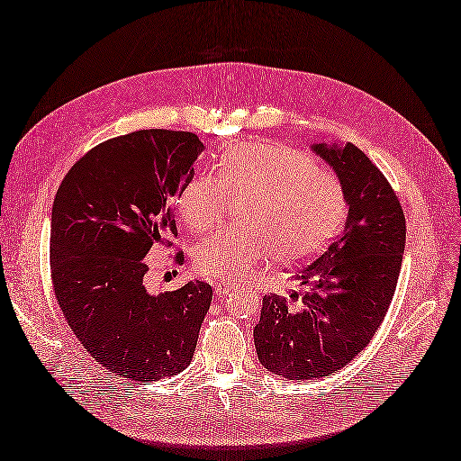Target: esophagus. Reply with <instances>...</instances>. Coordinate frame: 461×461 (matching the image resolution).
I'll use <instances>...</instances> for the list:
<instances>
[{"label": "esophagus", "mask_w": 461, "mask_h": 461, "mask_svg": "<svg viewBox=\"0 0 461 461\" xmlns=\"http://www.w3.org/2000/svg\"><path fill=\"white\" fill-rule=\"evenodd\" d=\"M235 290V285H230V282H220V285L216 286V296L221 298V296H228L230 292Z\"/></svg>", "instance_id": "obj_1"}]
</instances>
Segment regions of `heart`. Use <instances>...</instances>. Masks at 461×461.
Segmentation results:
<instances>
[{"label": "heart", "mask_w": 461, "mask_h": 461, "mask_svg": "<svg viewBox=\"0 0 461 461\" xmlns=\"http://www.w3.org/2000/svg\"><path fill=\"white\" fill-rule=\"evenodd\" d=\"M247 203L243 228L216 233L194 249L198 273L238 282L276 257L292 265L315 255L345 218V188L312 158L280 144H245L220 163V176L196 173L176 198L194 233L214 230L228 204Z\"/></svg>", "instance_id": "1"}]
</instances>
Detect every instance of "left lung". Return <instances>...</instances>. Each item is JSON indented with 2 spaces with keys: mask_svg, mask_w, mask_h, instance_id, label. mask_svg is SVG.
Segmentation results:
<instances>
[{
  "mask_svg": "<svg viewBox=\"0 0 461 461\" xmlns=\"http://www.w3.org/2000/svg\"><path fill=\"white\" fill-rule=\"evenodd\" d=\"M345 188L343 235L294 273L298 310L265 296L255 325L258 362L288 380L333 374L368 347L397 286L405 251V216L382 171L354 144H313ZM298 300V294H292Z\"/></svg>",
  "mask_w": 461,
  "mask_h": 461,
  "instance_id": "obj_1",
  "label": "left lung"
}]
</instances>
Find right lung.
<instances>
[{
  "mask_svg": "<svg viewBox=\"0 0 461 461\" xmlns=\"http://www.w3.org/2000/svg\"><path fill=\"white\" fill-rule=\"evenodd\" d=\"M203 151L193 132L138 130L87 151L56 193V300L79 343L118 377L158 382L193 360L210 285L186 282L153 296L144 276L149 253L176 235V198Z\"/></svg>",
  "mask_w": 461,
  "mask_h": 461,
  "instance_id": "add662e5",
  "label": "right lung"
}]
</instances>
